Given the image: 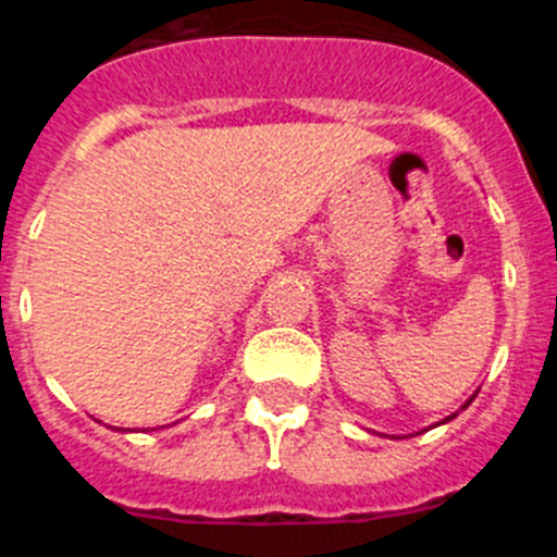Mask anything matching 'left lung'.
<instances>
[{
  "label": "left lung",
  "instance_id": "1",
  "mask_svg": "<svg viewBox=\"0 0 557 557\" xmlns=\"http://www.w3.org/2000/svg\"><path fill=\"white\" fill-rule=\"evenodd\" d=\"M474 396H476V393H474ZM474 396H471V398H466V405H462V407H460V410H466V407H469V405H471V401H474ZM460 410H457V412H460ZM457 412H451V416H446V418H444V421H437V424H432V426H441V424H449V421H451V418H457ZM421 432H426V430H421Z\"/></svg>",
  "mask_w": 557,
  "mask_h": 557
}]
</instances>
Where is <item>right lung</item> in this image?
I'll return each instance as SVG.
<instances>
[{
  "mask_svg": "<svg viewBox=\"0 0 557 557\" xmlns=\"http://www.w3.org/2000/svg\"><path fill=\"white\" fill-rule=\"evenodd\" d=\"M120 432H133V430H120Z\"/></svg>",
  "mask_w": 557,
  "mask_h": 557,
  "instance_id": "1",
  "label": "right lung"
}]
</instances>
